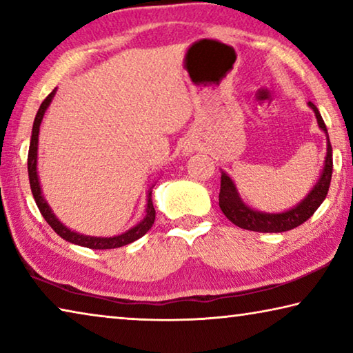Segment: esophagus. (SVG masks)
I'll list each match as a JSON object with an SVG mask.
<instances>
[{
    "label": "esophagus",
    "mask_w": 353,
    "mask_h": 353,
    "mask_svg": "<svg viewBox=\"0 0 353 353\" xmlns=\"http://www.w3.org/2000/svg\"><path fill=\"white\" fill-rule=\"evenodd\" d=\"M194 149H196V145H194V143H188V145H187V148H185V152H193L194 151Z\"/></svg>",
    "instance_id": "34e87169"
}]
</instances>
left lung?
I'll use <instances>...</instances> for the list:
<instances>
[{
    "mask_svg": "<svg viewBox=\"0 0 353 353\" xmlns=\"http://www.w3.org/2000/svg\"><path fill=\"white\" fill-rule=\"evenodd\" d=\"M308 105L312 107L314 112L316 119H318V126L327 137V155L325 162L322 166V171L319 179L316 181L314 187L308 191V194L303 198L297 205L288 208L285 212L279 213H268L260 212L255 208L249 207L246 202L241 199L240 193H238L236 185L232 181L230 176L225 171L221 170V190H219V207L227 219L232 221L235 225L241 227L246 230L254 232H265V234H277V232H286L299 227L305 223L308 218L313 216V213L318 210L319 205L324 202L325 196L328 193V187H330L332 181V171H333V155H332V145L328 140V132L325 128L324 119H322L321 113L312 101Z\"/></svg>",
    "mask_w": 353,
    "mask_h": 353,
    "instance_id": "obj_1",
    "label": "left lung"
}]
</instances>
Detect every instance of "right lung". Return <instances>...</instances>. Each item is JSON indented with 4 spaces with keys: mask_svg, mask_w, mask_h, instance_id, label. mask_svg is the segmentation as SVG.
<instances>
[{
    "mask_svg": "<svg viewBox=\"0 0 353 353\" xmlns=\"http://www.w3.org/2000/svg\"><path fill=\"white\" fill-rule=\"evenodd\" d=\"M57 92V88H54L50 94H48L46 99L40 104V109L35 115L34 124H32V135H31V145H29V152H28V174H29V183H31V191L32 196L35 199V204H37L39 210L41 213V216L45 218L48 224L51 225V229L56 232L59 236H62L65 241L73 243V244H79V246L83 248H90V249H115V248H121L126 246V244L134 243L135 240H139L146 232L151 229L155 219V210L152 205V187L148 190V196H146V214L139 224L130 227L129 230L124 232L121 235L117 236H90V235H83V234H77V232L68 229L67 225L59 221V218L54 214V212L51 210L50 204H48L43 193H41V187H40V181H39V172H37V152H39V132H40V124L43 121L45 112L50 104L52 103V98Z\"/></svg>",
    "mask_w": 353,
    "mask_h": 353,
    "instance_id": "right-lung-1",
    "label": "right lung"
}]
</instances>
